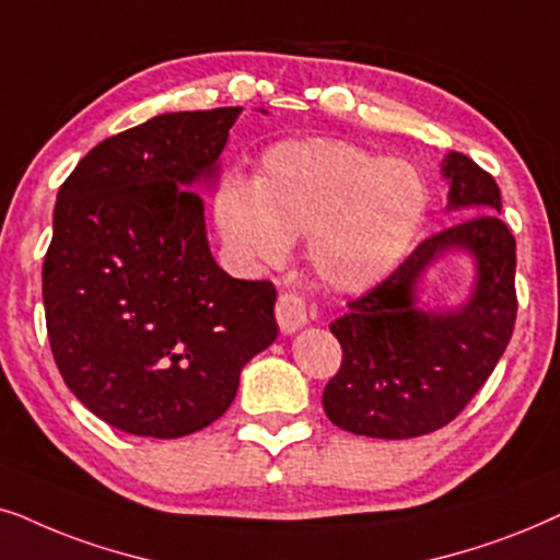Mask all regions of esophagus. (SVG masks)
<instances>
[{
    "label": "esophagus",
    "mask_w": 560,
    "mask_h": 560,
    "mask_svg": "<svg viewBox=\"0 0 560 560\" xmlns=\"http://www.w3.org/2000/svg\"><path fill=\"white\" fill-rule=\"evenodd\" d=\"M276 319H279L281 332H296L300 327L307 325V304L300 294L284 292L279 294V302H276Z\"/></svg>",
    "instance_id": "34e87169"
}]
</instances>
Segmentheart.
Masks as SVG:
<instances>
[{
  "mask_svg": "<svg viewBox=\"0 0 560 560\" xmlns=\"http://www.w3.org/2000/svg\"><path fill=\"white\" fill-rule=\"evenodd\" d=\"M430 189L420 168L332 138L268 148L250 186L230 178L214 197L220 233L237 258L276 264L310 235V260L335 289L386 279L422 233Z\"/></svg>",
  "mask_w": 560,
  "mask_h": 560,
  "instance_id": "b5f03b06",
  "label": "heart"
}]
</instances>
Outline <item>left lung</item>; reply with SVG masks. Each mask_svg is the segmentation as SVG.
<instances>
[{"label": "left lung", "mask_w": 560, "mask_h": 560, "mask_svg": "<svg viewBox=\"0 0 560 560\" xmlns=\"http://www.w3.org/2000/svg\"><path fill=\"white\" fill-rule=\"evenodd\" d=\"M443 176L451 210L479 212L424 237L330 325L342 361L325 386L323 407L353 435L405 441L445 428L491 376L512 338L517 245L499 218L502 194L494 176L464 153L445 155ZM456 247L477 258L472 300L456 313L417 311L413 287L423 268Z\"/></svg>", "instance_id": "1"}]
</instances>
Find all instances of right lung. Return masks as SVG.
<instances>
[{
	"instance_id": "right-lung-1",
	"label": "right lung",
	"mask_w": 560,
	"mask_h": 560,
	"mask_svg": "<svg viewBox=\"0 0 560 560\" xmlns=\"http://www.w3.org/2000/svg\"><path fill=\"white\" fill-rule=\"evenodd\" d=\"M237 115L148 119L94 145L58 189L43 264L50 350L81 405L130 435L212 424L279 335L273 284L214 264L191 189L218 174Z\"/></svg>"
}]
</instances>
